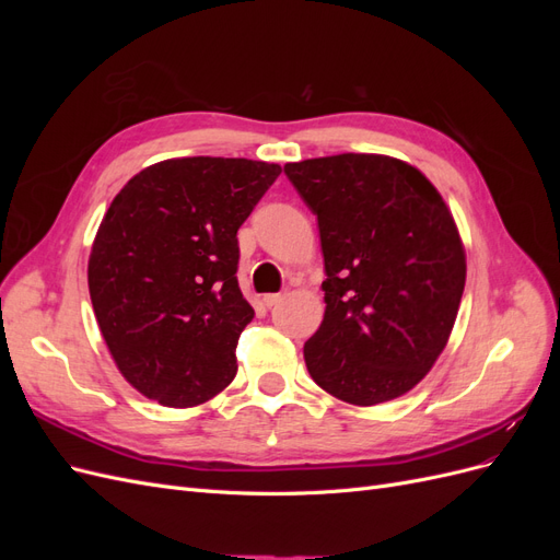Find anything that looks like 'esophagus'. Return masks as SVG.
Segmentation results:
<instances>
[{
  "instance_id": "1",
  "label": "esophagus",
  "mask_w": 560,
  "mask_h": 560,
  "mask_svg": "<svg viewBox=\"0 0 560 560\" xmlns=\"http://www.w3.org/2000/svg\"><path fill=\"white\" fill-rule=\"evenodd\" d=\"M284 299V294H266L264 296V303L268 308H273V306H278V303Z\"/></svg>"
}]
</instances>
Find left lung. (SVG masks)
Here are the masks:
<instances>
[{
	"mask_svg": "<svg viewBox=\"0 0 560 560\" xmlns=\"http://www.w3.org/2000/svg\"><path fill=\"white\" fill-rule=\"evenodd\" d=\"M284 175L317 214L325 254L308 374L354 406L406 395L444 352L465 290V245L442 194L383 154L287 163Z\"/></svg>",
	"mask_w": 560,
	"mask_h": 560,
	"instance_id": "obj_1",
	"label": "left lung"
}]
</instances>
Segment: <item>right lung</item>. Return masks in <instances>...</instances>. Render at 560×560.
Here are the masks:
<instances>
[{
	"label": "right lung",
	"instance_id": "1",
	"mask_svg": "<svg viewBox=\"0 0 560 560\" xmlns=\"http://www.w3.org/2000/svg\"><path fill=\"white\" fill-rule=\"evenodd\" d=\"M278 163L167 159L128 179L89 257V292L121 376L161 406L206 404L235 378V346L254 317L238 238Z\"/></svg>",
	"mask_w": 560,
	"mask_h": 560
}]
</instances>
